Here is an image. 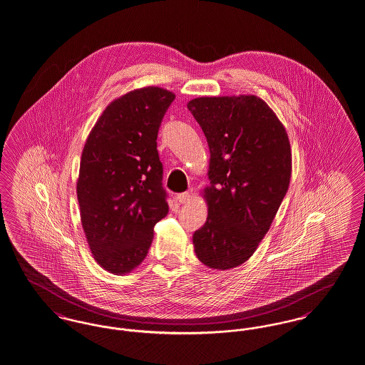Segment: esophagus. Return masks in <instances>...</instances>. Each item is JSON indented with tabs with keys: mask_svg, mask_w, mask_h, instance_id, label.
Returning a JSON list of instances; mask_svg holds the SVG:
<instances>
[{
	"mask_svg": "<svg viewBox=\"0 0 365 365\" xmlns=\"http://www.w3.org/2000/svg\"><path fill=\"white\" fill-rule=\"evenodd\" d=\"M176 200L180 202V204H187L190 200H191V195L189 192H180L176 195Z\"/></svg>",
	"mask_w": 365,
	"mask_h": 365,
	"instance_id": "34e87169",
	"label": "esophagus"
}]
</instances>
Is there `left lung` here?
I'll use <instances>...</instances> for the list:
<instances>
[{"instance_id": "left-lung-1", "label": "left lung", "mask_w": 365, "mask_h": 365, "mask_svg": "<svg viewBox=\"0 0 365 365\" xmlns=\"http://www.w3.org/2000/svg\"><path fill=\"white\" fill-rule=\"evenodd\" d=\"M187 108L204 131L209 180L207 219L192 235L205 266L228 270L246 262L267 234L291 180L288 134L254 95L197 98Z\"/></svg>"}]
</instances>
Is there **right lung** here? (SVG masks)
<instances>
[{"mask_svg": "<svg viewBox=\"0 0 365 365\" xmlns=\"http://www.w3.org/2000/svg\"><path fill=\"white\" fill-rule=\"evenodd\" d=\"M174 99L159 87L123 95L107 106L83 149L81 224L96 262L114 274L144 261L153 227L168 213L156 140Z\"/></svg>", "mask_w": 365, "mask_h": 365, "instance_id": "1", "label": "right lung"}]
</instances>
